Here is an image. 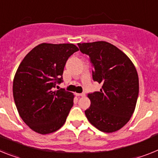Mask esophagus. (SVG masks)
I'll list each match as a JSON object with an SVG mask.
<instances>
[{"label":"esophagus","mask_w":158,"mask_h":158,"mask_svg":"<svg viewBox=\"0 0 158 158\" xmlns=\"http://www.w3.org/2000/svg\"><path fill=\"white\" fill-rule=\"evenodd\" d=\"M76 96H77V97H85V93H82V94H76Z\"/></svg>","instance_id":"esophagus-1"}]
</instances>
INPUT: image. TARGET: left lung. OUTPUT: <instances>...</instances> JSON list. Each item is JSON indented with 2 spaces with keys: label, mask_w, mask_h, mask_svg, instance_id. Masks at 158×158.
Wrapping results in <instances>:
<instances>
[{
  "label": "left lung",
  "mask_w": 158,
  "mask_h": 158,
  "mask_svg": "<svg viewBox=\"0 0 158 158\" xmlns=\"http://www.w3.org/2000/svg\"><path fill=\"white\" fill-rule=\"evenodd\" d=\"M78 46L89 57L94 81L102 84L99 92L88 94L91 105L85 111L86 118L100 131H118L135 110L139 93L135 66L127 55L106 41L79 43Z\"/></svg>",
  "instance_id": "left-lung-1"
}]
</instances>
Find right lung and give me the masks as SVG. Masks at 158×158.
I'll return each mask as SVG.
<instances>
[{"label":"right lung","mask_w":158,"mask_h":158,"mask_svg":"<svg viewBox=\"0 0 158 158\" xmlns=\"http://www.w3.org/2000/svg\"><path fill=\"white\" fill-rule=\"evenodd\" d=\"M78 50L73 44L42 43L34 47L19 65L13 79V98L21 119L36 133H53L65 122L74 95L54 88L63 81L69 57Z\"/></svg>","instance_id":"add662e5"}]
</instances>
